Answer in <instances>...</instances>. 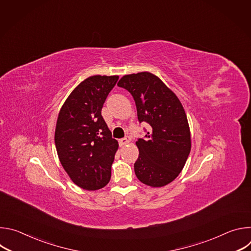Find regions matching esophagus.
Instances as JSON below:
<instances>
[{
    "label": "esophagus",
    "instance_id": "esophagus-1",
    "mask_svg": "<svg viewBox=\"0 0 251 251\" xmlns=\"http://www.w3.org/2000/svg\"><path fill=\"white\" fill-rule=\"evenodd\" d=\"M130 141H131L130 137H129V136H127V137H125V138H123V139H120V140H119V144H120V146H125V145L129 144Z\"/></svg>",
    "mask_w": 251,
    "mask_h": 251
}]
</instances>
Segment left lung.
<instances>
[{
    "label": "left lung",
    "mask_w": 251,
    "mask_h": 251,
    "mask_svg": "<svg viewBox=\"0 0 251 251\" xmlns=\"http://www.w3.org/2000/svg\"><path fill=\"white\" fill-rule=\"evenodd\" d=\"M117 85L132 94L139 122L151 126L146 138L136 142L139 157L134 164L135 174L143 184L164 187L182 172L191 152L184 107L176 95L148 71L124 75Z\"/></svg>",
    "instance_id": "8db88e82"
}]
</instances>
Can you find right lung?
<instances>
[{
	"mask_svg": "<svg viewBox=\"0 0 251 251\" xmlns=\"http://www.w3.org/2000/svg\"><path fill=\"white\" fill-rule=\"evenodd\" d=\"M118 75H93L69 94L58 113L54 142L58 159L76 186L87 191L105 187L118 142L105 123L101 110Z\"/></svg>",
	"mask_w": 251,
	"mask_h": 251,
	"instance_id": "1",
	"label": "right lung"
}]
</instances>
